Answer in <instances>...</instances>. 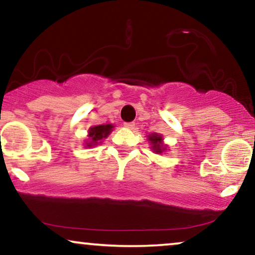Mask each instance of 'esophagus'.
<instances>
[{"label": "esophagus", "mask_w": 255, "mask_h": 255, "mask_svg": "<svg viewBox=\"0 0 255 255\" xmlns=\"http://www.w3.org/2000/svg\"><path fill=\"white\" fill-rule=\"evenodd\" d=\"M124 127L127 128H133L134 123H133V122H131V123H124Z\"/></svg>", "instance_id": "esophagus-1"}]
</instances>
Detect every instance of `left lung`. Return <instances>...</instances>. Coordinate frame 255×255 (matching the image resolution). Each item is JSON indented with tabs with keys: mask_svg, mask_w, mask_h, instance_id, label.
<instances>
[{
	"mask_svg": "<svg viewBox=\"0 0 255 255\" xmlns=\"http://www.w3.org/2000/svg\"><path fill=\"white\" fill-rule=\"evenodd\" d=\"M147 139L150 140L151 148L156 152V153H163V151L166 150V146L163 144V137H161L160 134L158 133L148 134Z\"/></svg>",
	"mask_w": 255,
	"mask_h": 255,
	"instance_id": "left-lung-1",
	"label": "left lung"
}]
</instances>
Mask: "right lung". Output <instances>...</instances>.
<instances>
[{
	"label": "right lung",
	"mask_w": 255,
	"mask_h": 255,
	"mask_svg": "<svg viewBox=\"0 0 255 255\" xmlns=\"http://www.w3.org/2000/svg\"><path fill=\"white\" fill-rule=\"evenodd\" d=\"M114 128L112 124H105V125H97V127H92L89 128V141H87V146L91 147L94 145L101 144L104 138H107L110 132Z\"/></svg>",
	"instance_id": "1"
}]
</instances>
